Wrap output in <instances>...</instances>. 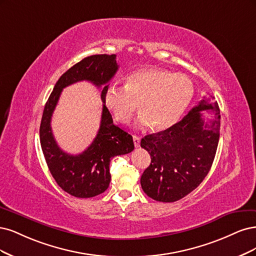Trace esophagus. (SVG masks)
<instances>
[{
    "label": "esophagus",
    "instance_id": "esophagus-1",
    "mask_svg": "<svg viewBox=\"0 0 256 256\" xmlns=\"http://www.w3.org/2000/svg\"><path fill=\"white\" fill-rule=\"evenodd\" d=\"M133 140H134V146H136V148H138L139 146H140V137H138V136H133Z\"/></svg>",
    "mask_w": 256,
    "mask_h": 256
}]
</instances>
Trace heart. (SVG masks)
<instances>
[{
	"instance_id": "b5f03b06",
	"label": "heart",
	"mask_w": 256,
	"mask_h": 256,
	"mask_svg": "<svg viewBox=\"0 0 256 256\" xmlns=\"http://www.w3.org/2000/svg\"><path fill=\"white\" fill-rule=\"evenodd\" d=\"M194 92L192 80L185 74L146 67L130 73L124 87L107 88L104 102L121 123L130 122L139 105L138 124L162 132L178 122Z\"/></svg>"
}]
</instances>
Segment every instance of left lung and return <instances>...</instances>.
Returning <instances> with one entry per match:
<instances>
[{
    "mask_svg": "<svg viewBox=\"0 0 256 256\" xmlns=\"http://www.w3.org/2000/svg\"><path fill=\"white\" fill-rule=\"evenodd\" d=\"M202 110H212L213 119L205 122ZM219 135L218 103L203 98L172 128L142 138L140 146L151 155L150 166L140 178L146 196L176 202L190 194L210 170Z\"/></svg>",
    "mask_w": 256,
    "mask_h": 256,
    "instance_id": "obj_1",
    "label": "left lung"
}]
</instances>
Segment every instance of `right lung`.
Masks as SVG:
<instances>
[{
	"label": "right lung",
	"mask_w": 256,
	"mask_h": 256,
	"mask_svg": "<svg viewBox=\"0 0 256 256\" xmlns=\"http://www.w3.org/2000/svg\"><path fill=\"white\" fill-rule=\"evenodd\" d=\"M118 68L114 54L88 56L62 74L46 103L39 130L41 149L57 185L73 196L92 198L104 192L110 182L112 158L134 150L133 137L114 124L104 102L108 82ZM80 80H88L98 88L104 87V110L100 128L93 144L80 154L71 156L64 152L56 144L50 119L62 89Z\"/></svg>",
	"instance_id": "obj_1"
}]
</instances>
